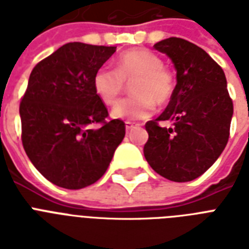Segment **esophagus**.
Wrapping results in <instances>:
<instances>
[{
  "label": "esophagus",
  "instance_id": "obj_1",
  "mask_svg": "<svg viewBox=\"0 0 249 249\" xmlns=\"http://www.w3.org/2000/svg\"><path fill=\"white\" fill-rule=\"evenodd\" d=\"M134 126H137L136 123H132V121H125V128H126V130H130V129H133Z\"/></svg>",
  "mask_w": 249,
  "mask_h": 249
}]
</instances>
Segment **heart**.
I'll list each match as a JSON object with an SVG mask.
<instances>
[{
	"label": "heart",
	"mask_w": 249,
	"mask_h": 249,
	"mask_svg": "<svg viewBox=\"0 0 249 249\" xmlns=\"http://www.w3.org/2000/svg\"><path fill=\"white\" fill-rule=\"evenodd\" d=\"M130 84L133 97L123 99L112 109V117L121 120L147 119L158 106H165L173 98L176 83L173 73L164 66L156 53L144 48L121 53L115 70L98 68L93 76V89L105 105L113 106Z\"/></svg>",
	"instance_id": "1"
}]
</instances>
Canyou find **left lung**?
<instances>
[{"instance_id": "left-lung-1", "label": "left lung", "mask_w": 249, "mask_h": 249, "mask_svg": "<svg viewBox=\"0 0 249 249\" xmlns=\"http://www.w3.org/2000/svg\"><path fill=\"white\" fill-rule=\"evenodd\" d=\"M154 48L172 59L177 85L165 111L146 123L144 158L169 181H193L213 165L229 141L234 107L226 77L203 49L187 40L169 37ZM161 121L172 126L161 127Z\"/></svg>"}]
</instances>
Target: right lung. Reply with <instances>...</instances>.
Listing matches in <instances>:
<instances>
[{
	"label": "right lung",
	"mask_w": 249,
	"mask_h": 249,
	"mask_svg": "<svg viewBox=\"0 0 249 249\" xmlns=\"http://www.w3.org/2000/svg\"><path fill=\"white\" fill-rule=\"evenodd\" d=\"M115 46L68 42L36 64L21 98V142L48 181L68 190L93 185L106 173L125 136L124 121L93 89V76ZM101 124L98 128H91Z\"/></svg>",
	"instance_id": "add662e5"
}]
</instances>
